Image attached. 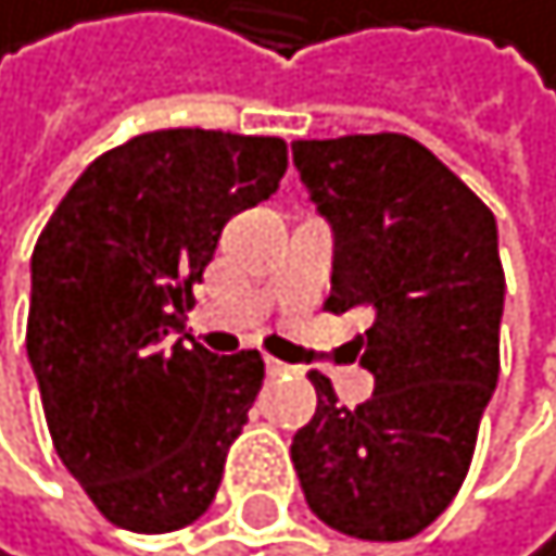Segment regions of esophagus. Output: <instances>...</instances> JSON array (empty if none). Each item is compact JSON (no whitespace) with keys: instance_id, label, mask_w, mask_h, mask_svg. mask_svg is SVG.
<instances>
[{"instance_id":"esophagus-1","label":"esophagus","mask_w":556,"mask_h":556,"mask_svg":"<svg viewBox=\"0 0 556 556\" xmlns=\"http://www.w3.org/2000/svg\"><path fill=\"white\" fill-rule=\"evenodd\" d=\"M266 371H269V375H287V371H294V367L283 364V361H273V357H266Z\"/></svg>"}]
</instances>
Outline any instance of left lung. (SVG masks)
<instances>
[{"instance_id":"obj_1","label":"left lung","mask_w":556,"mask_h":556,"mask_svg":"<svg viewBox=\"0 0 556 556\" xmlns=\"http://www.w3.org/2000/svg\"><path fill=\"white\" fill-rule=\"evenodd\" d=\"M294 167L332 230L329 312L364 307L371 400L318 406L290 459L336 532L395 543L427 529L466 480L497 386L505 269L497 220L438 156L400 132L298 139Z\"/></svg>"}]
</instances>
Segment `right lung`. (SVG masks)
Here are the masks:
<instances>
[{"label": "right lung", "mask_w": 556, "mask_h": 556, "mask_svg": "<svg viewBox=\"0 0 556 556\" xmlns=\"http://www.w3.org/2000/svg\"><path fill=\"white\" fill-rule=\"evenodd\" d=\"M283 170L280 136L142 132L97 156L37 238L27 361L59 459L108 522L170 532L213 505L266 367L175 332L224 224Z\"/></svg>", "instance_id": "right-lung-1"}]
</instances>
